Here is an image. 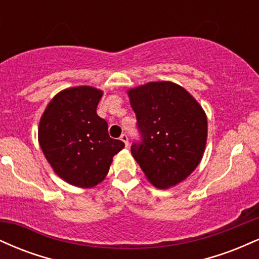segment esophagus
Instances as JSON below:
<instances>
[{"label": "esophagus", "instance_id": "34e87169", "mask_svg": "<svg viewBox=\"0 0 259 259\" xmlns=\"http://www.w3.org/2000/svg\"><path fill=\"white\" fill-rule=\"evenodd\" d=\"M120 140L124 142V144H125V146H127V144H129V141H127V140H129V139H127L126 134H123V135L120 136Z\"/></svg>", "mask_w": 259, "mask_h": 259}]
</instances>
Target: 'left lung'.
Segmentation results:
<instances>
[{"mask_svg": "<svg viewBox=\"0 0 259 259\" xmlns=\"http://www.w3.org/2000/svg\"><path fill=\"white\" fill-rule=\"evenodd\" d=\"M141 144L132 154L157 189H169L200 164L207 144V115L195 97L171 81H151L129 89Z\"/></svg>", "mask_w": 259, "mask_h": 259, "instance_id": "1", "label": "left lung"}]
</instances>
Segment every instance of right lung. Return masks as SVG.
Segmentation results:
<instances>
[{
  "label": "right lung",
  "instance_id": "add662e5",
  "mask_svg": "<svg viewBox=\"0 0 259 259\" xmlns=\"http://www.w3.org/2000/svg\"><path fill=\"white\" fill-rule=\"evenodd\" d=\"M102 95L86 85L59 91L38 123V144L53 171L81 189L105 180L113 157L125 146L109 138L108 124L97 115Z\"/></svg>",
  "mask_w": 259,
  "mask_h": 259
}]
</instances>
